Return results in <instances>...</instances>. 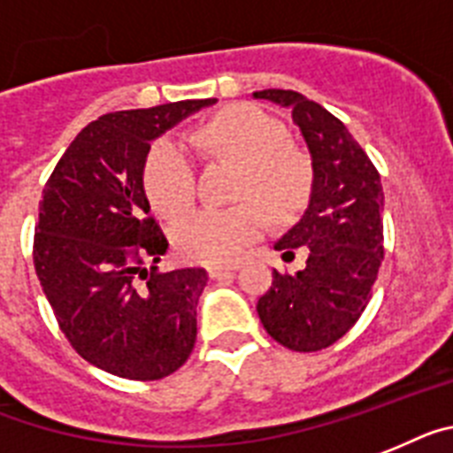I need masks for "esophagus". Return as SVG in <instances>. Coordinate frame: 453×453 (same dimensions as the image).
<instances>
[{
	"instance_id": "esophagus-1",
	"label": "esophagus",
	"mask_w": 453,
	"mask_h": 453,
	"mask_svg": "<svg viewBox=\"0 0 453 453\" xmlns=\"http://www.w3.org/2000/svg\"><path fill=\"white\" fill-rule=\"evenodd\" d=\"M207 272H209V279L219 280V279H227L230 273L237 272V267H234V265H227V267H220V265H214V267H209Z\"/></svg>"
}]
</instances>
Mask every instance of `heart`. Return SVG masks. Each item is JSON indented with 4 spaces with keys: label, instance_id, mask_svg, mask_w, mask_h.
<instances>
[{
    "label": "heart",
    "instance_id": "b5f03b06",
    "mask_svg": "<svg viewBox=\"0 0 453 453\" xmlns=\"http://www.w3.org/2000/svg\"><path fill=\"white\" fill-rule=\"evenodd\" d=\"M197 147L209 158L239 165L233 207L193 211L174 227L180 256L203 265L237 260L267 227V214L276 220L297 216L313 191V161L276 117L256 105L242 104L220 110L196 133ZM144 191L156 211L177 216L196 200V168L184 144L163 138L144 163Z\"/></svg>",
    "mask_w": 453,
    "mask_h": 453
}]
</instances>
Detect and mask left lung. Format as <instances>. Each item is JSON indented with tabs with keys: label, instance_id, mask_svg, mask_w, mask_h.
Wrapping results in <instances>:
<instances>
[{
	"label": "left lung",
	"instance_id": "1",
	"mask_svg": "<svg viewBox=\"0 0 453 453\" xmlns=\"http://www.w3.org/2000/svg\"><path fill=\"white\" fill-rule=\"evenodd\" d=\"M253 96L290 108L313 161L309 209L273 244L283 257H295V249L303 246L306 267L297 273L273 269L257 315L276 343L318 352L345 336L371 299L385 257V193L366 151L329 110L292 89H262Z\"/></svg>",
	"mask_w": 453,
	"mask_h": 453
}]
</instances>
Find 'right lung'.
<instances>
[{"mask_svg":"<svg viewBox=\"0 0 453 453\" xmlns=\"http://www.w3.org/2000/svg\"><path fill=\"white\" fill-rule=\"evenodd\" d=\"M216 98L108 112L75 135L39 203L34 267L82 359L127 380H161L191 357L200 267L147 272L168 239L150 216L151 140Z\"/></svg>","mask_w":453,"mask_h":453,"instance_id":"right-lung-1","label":"right lung"}]
</instances>
